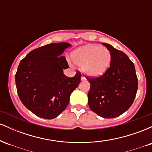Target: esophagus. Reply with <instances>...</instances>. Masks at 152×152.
Wrapping results in <instances>:
<instances>
[{"label":"esophagus","instance_id":"esophagus-1","mask_svg":"<svg viewBox=\"0 0 152 152\" xmlns=\"http://www.w3.org/2000/svg\"><path fill=\"white\" fill-rule=\"evenodd\" d=\"M81 79L82 80V81H85V80H86V78H85L83 76H82L81 78Z\"/></svg>","mask_w":152,"mask_h":152}]
</instances>
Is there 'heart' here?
I'll list each match as a JSON object with an SVG mask.
<instances>
[{
    "label": "heart",
    "mask_w": 152,
    "mask_h": 152,
    "mask_svg": "<svg viewBox=\"0 0 152 152\" xmlns=\"http://www.w3.org/2000/svg\"><path fill=\"white\" fill-rule=\"evenodd\" d=\"M71 58L76 65L82 66L87 76L96 77L102 75L109 68L111 54L106 47L88 45L73 52Z\"/></svg>",
    "instance_id": "heart-1"
}]
</instances>
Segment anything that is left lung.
<instances>
[{
  "label": "left lung",
  "instance_id": "1",
  "mask_svg": "<svg viewBox=\"0 0 152 152\" xmlns=\"http://www.w3.org/2000/svg\"><path fill=\"white\" fill-rule=\"evenodd\" d=\"M110 50V67L98 77L86 76L91 87L88 93L90 109L103 118H114L124 113L137 95L138 78L135 67L121 50L103 43Z\"/></svg>",
  "mask_w": 152,
  "mask_h": 152
}]
</instances>
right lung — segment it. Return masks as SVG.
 <instances>
[{
  "label": "right lung",
  "instance_id": "obj_1",
  "mask_svg": "<svg viewBox=\"0 0 152 152\" xmlns=\"http://www.w3.org/2000/svg\"><path fill=\"white\" fill-rule=\"evenodd\" d=\"M67 43H50L31 50L22 59L15 74L18 96L23 105L43 118L58 116L68 106L71 93L81 81V73L74 77L64 74L69 68L61 56Z\"/></svg>",
  "mask_w": 152,
  "mask_h": 152
}]
</instances>
